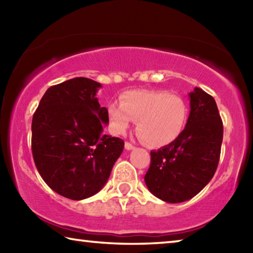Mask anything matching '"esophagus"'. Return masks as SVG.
<instances>
[{"instance_id": "1", "label": "esophagus", "mask_w": 253, "mask_h": 253, "mask_svg": "<svg viewBox=\"0 0 253 253\" xmlns=\"http://www.w3.org/2000/svg\"><path fill=\"white\" fill-rule=\"evenodd\" d=\"M125 148L127 149V151H132V149H135V146H134V145H131L130 143L126 142L125 143Z\"/></svg>"}]
</instances>
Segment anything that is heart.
Wrapping results in <instances>:
<instances>
[{
    "label": "heart",
    "instance_id": "obj_1",
    "mask_svg": "<svg viewBox=\"0 0 253 253\" xmlns=\"http://www.w3.org/2000/svg\"><path fill=\"white\" fill-rule=\"evenodd\" d=\"M186 102L177 95L163 90H129L121 96V104L108 106L111 126L119 134L137 121L136 129L149 146L162 147L173 143L185 127Z\"/></svg>",
    "mask_w": 253,
    "mask_h": 253
}]
</instances>
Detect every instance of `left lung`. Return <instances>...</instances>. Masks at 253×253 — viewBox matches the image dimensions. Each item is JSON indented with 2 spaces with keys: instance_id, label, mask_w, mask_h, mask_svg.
I'll return each mask as SVG.
<instances>
[{
  "instance_id": "8db88e82",
  "label": "left lung",
  "mask_w": 253,
  "mask_h": 253,
  "mask_svg": "<svg viewBox=\"0 0 253 253\" xmlns=\"http://www.w3.org/2000/svg\"><path fill=\"white\" fill-rule=\"evenodd\" d=\"M190 115L173 143L151 152L145 175L149 192L168 203H181L211 181L220 160L223 125L212 96L195 87L188 93Z\"/></svg>"
}]
</instances>
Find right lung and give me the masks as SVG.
Instances as JSON below:
<instances>
[{"label":"right lung","instance_id":"obj_1","mask_svg":"<svg viewBox=\"0 0 253 253\" xmlns=\"http://www.w3.org/2000/svg\"><path fill=\"white\" fill-rule=\"evenodd\" d=\"M101 84L74 78L52 85L32 119V155L43 181L58 194L84 200L98 193L124 149V140L104 135L108 110L96 97Z\"/></svg>","mask_w":253,"mask_h":253}]
</instances>
